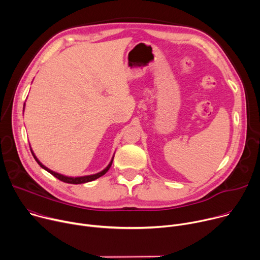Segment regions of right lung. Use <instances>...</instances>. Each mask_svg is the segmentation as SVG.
I'll return each instance as SVG.
<instances>
[{"instance_id":"obj_1","label":"right lung","mask_w":260,"mask_h":260,"mask_svg":"<svg viewBox=\"0 0 260 260\" xmlns=\"http://www.w3.org/2000/svg\"><path fill=\"white\" fill-rule=\"evenodd\" d=\"M31 152H32V154H33V156H34V158H35V160L38 162V165L39 166L41 167V168H43L44 170H46L48 171L49 173H51L52 175H54L56 178H58L59 180H61V181H63V182H66V183H73V184H79V183H85V182H89V181H92V180H95V179H98L99 177H101V176H103V175H105L107 172H108V170L110 169V167L112 166V162H113V158H112V160L110 161V164L108 165L107 166V168L106 169H104L103 171H101L100 173H96V174H93V175H87V176H81V177H68V176H64V175H62V174H59V173H57V172H54V171H52V170H50L49 168H46L44 165H42L39 160H38V158L35 156V154H34V152L32 151V149H31Z\"/></svg>"}]
</instances>
